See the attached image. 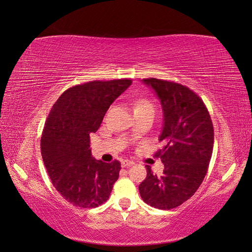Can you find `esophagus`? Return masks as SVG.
Segmentation results:
<instances>
[{
	"mask_svg": "<svg viewBox=\"0 0 252 252\" xmlns=\"http://www.w3.org/2000/svg\"><path fill=\"white\" fill-rule=\"evenodd\" d=\"M121 164H122L123 168H126V167H131L132 164H134V162L131 161V160H123L121 162Z\"/></svg>",
	"mask_w": 252,
	"mask_h": 252,
	"instance_id": "34e87169",
	"label": "esophagus"
}]
</instances>
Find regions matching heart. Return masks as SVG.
<instances>
[{"instance_id":"b5f03b06","label":"heart","mask_w":252,"mask_h":252,"mask_svg":"<svg viewBox=\"0 0 252 252\" xmlns=\"http://www.w3.org/2000/svg\"><path fill=\"white\" fill-rule=\"evenodd\" d=\"M142 108H153L155 109V106H153L151 102L147 99H141V100L136 101L134 109H142Z\"/></svg>"}]
</instances>
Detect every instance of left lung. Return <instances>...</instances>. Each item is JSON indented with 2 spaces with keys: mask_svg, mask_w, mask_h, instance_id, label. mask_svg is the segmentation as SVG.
Wrapping results in <instances>:
<instances>
[{
  "mask_svg": "<svg viewBox=\"0 0 252 252\" xmlns=\"http://www.w3.org/2000/svg\"><path fill=\"white\" fill-rule=\"evenodd\" d=\"M156 91L163 109V126L156 152L164 164L161 176L147 165L139 192L149 206L170 210L194 194L206 177L213 150V125L200 96L186 85L155 78L143 79Z\"/></svg>",
  "mask_w": 252,
  "mask_h": 252,
  "instance_id": "1",
  "label": "left lung"
}]
</instances>
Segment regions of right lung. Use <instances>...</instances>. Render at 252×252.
<instances>
[{"label":"right lung","instance_id":"right-lung-1","mask_svg":"<svg viewBox=\"0 0 252 252\" xmlns=\"http://www.w3.org/2000/svg\"><path fill=\"white\" fill-rule=\"evenodd\" d=\"M131 83L120 79L78 84L63 92L50 111L41 138L42 159L55 189L75 207L101 206L118 180L121 163L93 159L90 134Z\"/></svg>","mask_w":252,"mask_h":252}]
</instances>
